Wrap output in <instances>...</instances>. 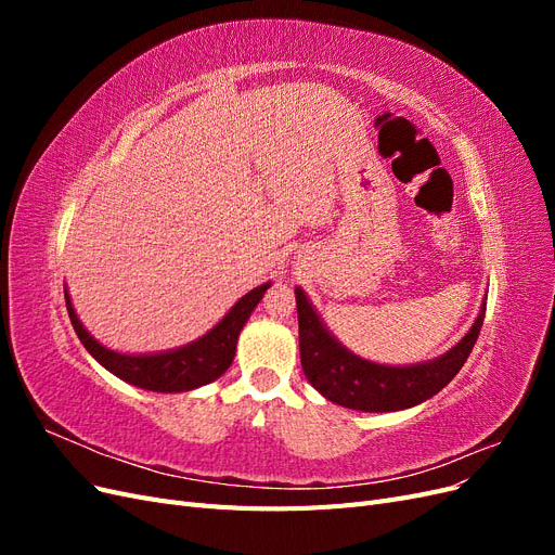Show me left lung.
Here are the masks:
<instances>
[{
    "label": "left lung",
    "instance_id": "8db88e82",
    "mask_svg": "<svg viewBox=\"0 0 555 555\" xmlns=\"http://www.w3.org/2000/svg\"><path fill=\"white\" fill-rule=\"evenodd\" d=\"M296 308L300 365L308 382L335 405L361 412L408 410L442 391L467 361L486 314V304H481L463 340L438 359L414 365H382L351 354L338 343L300 287H296Z\"/></svg>",
    "mask_w": 555,
    "mask_h": 555
}]
</instances>
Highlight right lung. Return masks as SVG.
<instances>
[{
    "label": "right lung",
    "mask_w": 555,
    "mask_h": 555,
    "mask_svg": "<svg viewBox=\"0 0 555 555\" xmlns=\"http://www.w3.org/2000/svg\"><path fill=\"white\" fill-rule=\"evenodd\" d=\"M268 287H271V282L247 292L220 322L194 343L169 351H157V354H120V351L104 347L102 343L92 338L86 326L80 324L66 287L64 300L82 347H86L108 373L145 391L182 393L210 384L227 373V367L231 365L233 357H236L238 335L249 314L259 306V300L263 298Z\"/></svg>",
    "instance_id": "right-lung-1"
}]
</instances>
